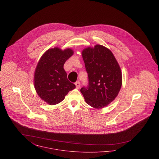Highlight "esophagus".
I'll return each instance as SVG.
<instances>
[{"label": "esophagus", "mask_w": 159, "mask_h": 159, "mask_svg": "<svg viewBox=\"0 0 159 159\" xmlns=\"http://www.w3.org/2000/svg\"><path fill=\"white\" fill-rule=\"evenodd\" d=\"M75 85H76V88L77 89H79V88H80V86H81L80 83L79 81H76V82L75 83Z\"/></svg>", "instance_id": "obj_1"}]
</instances>
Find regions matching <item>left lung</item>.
Returning <instances> with one entry per match:
<instances>
[{
    "label": "left lung",
    "mask_w": 159,
    "mask_h": 159,
    "mask_svg": "<svg viewBox=\"0 0 159 159\" xmlns=\"http://www.w3.org/2000/svg\"><path fill=\"white\" fill-rule=\"evenodd\" d=\"M82 56L88 84L80 91L88 105L102 108L113 101L120 89V68L111 51L103 46L87 48L83 51Z\"/></svg>",
    "instance_id": "obj_1"
}]
</instances>
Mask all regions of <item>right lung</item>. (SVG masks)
Segmentation results:
<instances>
[{
  "mask_svg": "<svg viewBox=\"0 0 159 159\" xmlns=\"http://www.w3.org/2000/svg\"><path fill=\"white\" fill-rule=\"evenodd\" d=\"M71 49H49L42 56L35 69L34 86L39 97L49 105L62 102L76 86L68 81L64 68L66 61L72 56Z\"/></svg>",
  "mask_w": 159,
  "mask_h": 159,
  "instance_id": "add662e5",
  "label": "right lung"
}]
</instances>
